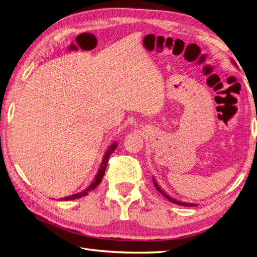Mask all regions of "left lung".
I'll list each match as a JSON object with an SVG mask.
<instances>
[{"instance_id":"1","label":"left lung","mask_w":257,"mask_h":257,"mask_svg":"<svg viewBox=\"0 0 257 257\" xmlns=\"http://www.w3.org/2000/svg\"><path fill=\"white\" fill-rule=\"evenodd\" d=\"M232 63H233L234 65H236V64H235V62H233V61H232ZM152 181H154V185H155V188H156L158 191H159V192H160V193H161L163 196H165L166 199H168L169 201L172 202V203H174V204H178V205H184V206H196V204H194V203H188V202H180V201L174 200L173 198H171L170 195H168V194L165 192V191H163V190H162V189L159 187V184H158V182L156 181V179H155V178L152 179Z\"/></svg>"}]
</instances>
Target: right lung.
Instances as JSON below:
<instances>
[{"label": "right lung", "instance_id": "obj_1", "mask_svg": "<svg viewBox=\"0 0 257 257\" xmlns=\"http://www.w3.org/2000/svg\"><path fill=\"white\" fill-rule=\"evenodd\" d=\"M117 148V143H113L111 144L110 146L108 147V149L106 150L105 155H103V158H102V161H101V165L99 167V169H98V172L96 174V177L94 179V181H92L90 183V185L88 188H86L85 190L80 191V192L78 193H75L73 195H69V196H65V198H62L61 200L62 201H70V200H75V199H79V198H83V196H86L87 194H88L90 191L95 190L97 188V185L100 183L101 179L103 177V174H105V171H106V167H107V163H108V160L109 158H110V155L112 154V152L114 151V149Z\"/></svg>", "mask_w": 257, "mask_h": 257}]
</instances>
